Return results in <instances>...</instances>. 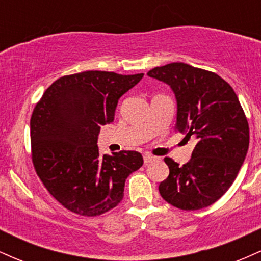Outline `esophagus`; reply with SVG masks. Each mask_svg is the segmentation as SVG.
<instances>
[{
	"label": "esophagus",
	"instance_id": "34e87169",
	"mask_svg": "<svg viewBox=\"0 0 261 261\" xmlns=\"http://www.w3.org/2000/svg\"><path fill=\"white\" fill-rule=\"evenodd\" d=\"M155 160H157V158L153 157V155H151V154H145V155H143V162H145V164L151 163V162H153Z\"/></svg>",
	"mask_w": 261,
	"mask_h": 261
}]
</instances>
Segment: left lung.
I'll return each instance as SVG.
<instances>
[{
  "instance_id": "left-lung-1",
  "label": "left lung",
  "mask_w": 261,
  "mask_h": 261,
  "mask_svg": "<svg viewBox=\"0 0 261 261\" xmlns=\"http://www.w3.org/2000/svg\"><path fill=\"white\" fill-rule=\"evenodd\" d=\"M176 98L175 130L197 140L191 160L180 167L164 162L169 175L160 194L170 205L194 211L216 202L237 178L249 147V125L238 97L223 79L182 62L148 71Z\"/></svg>"
}]
</instances>
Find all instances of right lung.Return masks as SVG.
Returning <instances> with one entry per match:
<instances>
[{
    "mask_svg": "<svg viewBox=\"0 0 261 261\" xmlns=\"http://www.w3.org/2000/svg\"><path fill=\"white\" fill-rule=\"evenodd\" d=\"M143 73L85 71L56 80L38 101L31 119L32 160L44 187L81 216H99L124 197L125 180L141 168L136 151L100 155L101 125L114 121L122 94Z\"/></svg>",
    "mask_w": 261,
    "mask_h": 261,
    "instance_id": "1",
    "label": "right lung"
}]
</instances>
